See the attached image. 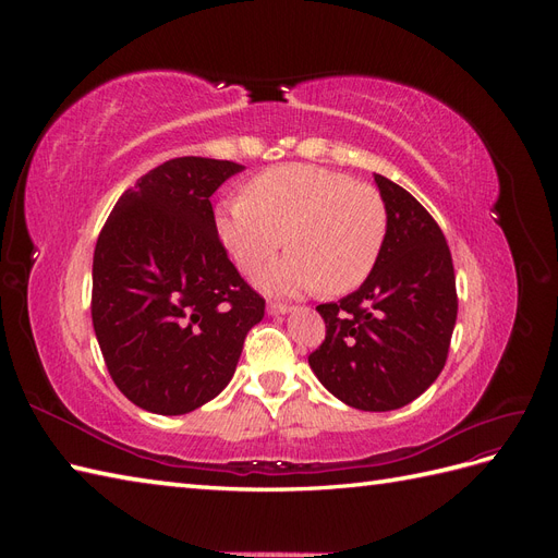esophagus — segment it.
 <instances>
[{
    "mask_svg": "<svg viewBox=\"0 0 558 558\" xmlns=\"http://www.w3.org/2000/svg\"><path fill=\"white\" fill-rule=\"evenodd\" d=\"M293 307L291 305H283V302H269L267 305V312L272 316H281V314H289Z\"/></svg>",
    "mask_w": 558,
    "mask_h": 558,
    "instance_id": "34e87169",
    "label": "esophagus"
}]
</instances>
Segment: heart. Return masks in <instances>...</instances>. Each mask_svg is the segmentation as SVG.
I'll return each instance as SVG.
<instances>
[{"instance_id": "obj_1", "label": "heart", "mask_w": 558, "mask_h": 558, "mask_svg": "<svg viewBox=\"0 0 558 558\" xmlns=\"http://www.w3.org/2000/svg\"><path fill=\"white\" fill-rule=\"evenodd\" d=\"M216 234L244 275L289 244L291 253L258 277L267 293L356 291L373 275L388 230L377 189L314 165H281L253 177L244 197L214 214Z\"/></svg>"}]
</instances>
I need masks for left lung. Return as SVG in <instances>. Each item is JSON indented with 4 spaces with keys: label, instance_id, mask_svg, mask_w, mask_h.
Listing matches in <instances>:
<instances>
[{
    "label": "left lung",
    "instance_id": "8db88e82",
    "mask_svg": "<svg viewBox=\"0 0 558 558\" xmlns=\"http://www.w3.org/2000/svg\"><path fill=\"white\" fill-rule=\"evenodd\" d=\"M375 183L388 214L381 256L359 291L316 307L326 340L310 367L349 408L391 412L442 373L459 298L435 218L391 179L375 174Z\"/></svg>",
    "mask_w": 558,
    "mask_h": 558
}]
</instances>
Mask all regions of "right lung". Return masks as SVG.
<instances>
[{
  "instance_id": "add662e5",
  "label": "right lung",
  "mask_w": 558,
  "mask_h": 558,
  "mask_svg": "<svg viewBox=\"0 0 558 558\" xmlns=\"http://www.w3.org/2000/svg\"><path fill=\"white\" fill-rule=\"evenodd\" d=\"M244 167L174 158L116 202L93 258V328L113 384L137 408L189 414L228 386L265 300L214 226L211 195Z\"/></svg>"
}]
</instances>
